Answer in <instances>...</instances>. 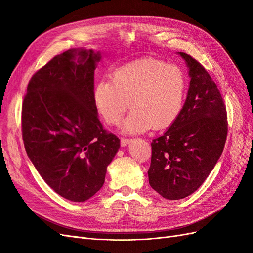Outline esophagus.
<instances>
[{
    "instance_id": "esophagus-1",
    "label": "esophagus",
    "mask_w": 253,
    "mask_h": 253,
    "mask_svg": "<svg viewBox=\"0 0 253 253\" xmlns=\"http://www.w3.org/2000/svg\"><path fill=\"white\" fill-rule=\"evenodd\" d=\"M129 141H131V140L127 139V138H121L120 139V143H121L122 147H126V145L129 143Z\"/></svg>"
}]
</instances>
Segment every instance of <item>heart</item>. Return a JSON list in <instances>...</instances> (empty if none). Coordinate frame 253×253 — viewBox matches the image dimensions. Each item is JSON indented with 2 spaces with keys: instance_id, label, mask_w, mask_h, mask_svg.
Returning <instances> with one entry per match:
<instances>
[{
  "instance_id": "1",
  "label": "heart",
  "mask_w": 253,
  "mask_h": 253,
  "mask_svg": "<svg viewBox=\"0 0 253 253\" xmlns=\"http://www.w3.org/2000/svg\"><path fill=\"white\" fill-rule=\"evenodd\" d=\"M186 91L187 77L180 67L147 58L115 70L111 81L98 82L94 102L103 120L113 126L119 124L131 106L121 129L139 134L151 127L170 126L181 112Z\"/></svg>"
}]
</instances>
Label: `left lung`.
I'll list each match as a JSON object with an SVG mask.
<instances>
[{
    "instance_id": "left-lung-1",
    "label": "left lung",
    "mask_w": 253,
    "mask_h": 253,
    "mask_svg": "<svg viewBox=\"0 0 253 253\" xmlns=\"http://www.w3.org/2000/svg\"><path fill=\"white\" fill-rule=\"evenodd\" d=\"M178 55L189 68L186 102L170 127L153 139L150 186L167 200H181L200 188L223 153L227 138L224 100L210 75L195 59Z\"/></svg>"
}]
</instances>
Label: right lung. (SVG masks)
<instances>
[{"label":"right lung","instance_id":"right-lung-1","mask_svg":"<svg viewBox=\"0 0 253 253\" xmlns=\"http://www.w3.org/2000/svg\"><path fill=\"white\" fill-rule=\"evenodd\" d=\"M101 53L70 49L29 80L22 105V137L29 159L56 193L85 202L104 183L120 148L103 129L94 102V73Z\"/></svg>","mask_w":253,"mask_h":253}]
</instances>
